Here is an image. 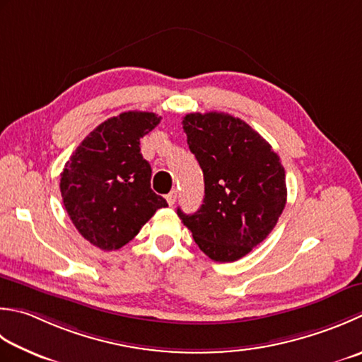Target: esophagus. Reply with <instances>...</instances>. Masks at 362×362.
<instances>
[{
  "label": "esophagus",
  "instance_id": "1",
  "mask_svg": "<svg viewBox=\"0 0 362 362\" xmlns=\"http://www.w3.org/2000/svg\"><path fill=\"white\" fill-rule=\"evenodd\" d=\"M165 197H166V202L173 207V205H174L175 201H177V191H171V193L166 194Z\"/></svg>",
  "mask_w": 362,
  "mask_h": 362
}]
</instances>
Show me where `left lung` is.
I'll list each match as a JSON object with an SVG mask.
<instances>
[{
    "label": "left lung",
    "instance_id": "8db88e82",
    "mask_svg": "<svg viewBox=\"0 0 362 362\" xmlns=\"http://www.w3.org/2000/svg\"><path fill=\"white\" fill-rule=\"evenodd\" d=\"M204 173V204L177 209L199 250L215 262L242 259L264 242L286 207V171L278 153L245 120L191 112L182 120Z\"/></svg>",
    "mask_w": 362,
    "mask_h": 362
}]
</instances>
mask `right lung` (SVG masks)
Listing matches in <instances>:
<instances>
[{"label":"right lung","mask_w":362,"mask_h":362,"mask_svg":"<svg viewBox=\"0 0 362 362\" xmlns=\"http://www.w3.org/2000/svg\"><path fill=\"white\" fill-rule=\"evenodd\" d=\"M160 120L147 111L105 120L81 141L61 173V196L70 219L103 251L129 243L155 211L168 207L151 188L152 169L139 147V139Z\"/></svg>","instance_id":"add662e5"}]
</instances>
